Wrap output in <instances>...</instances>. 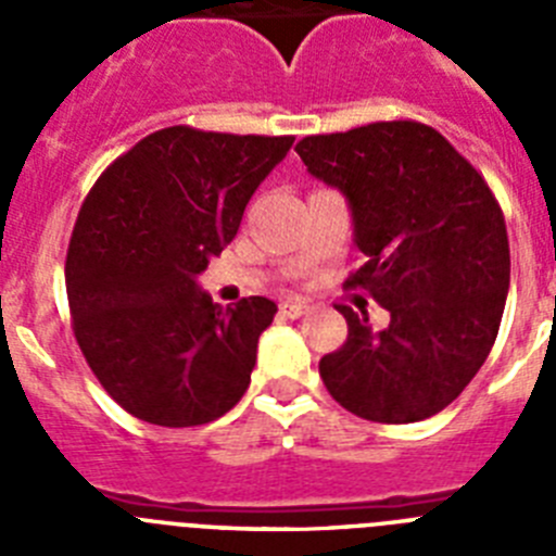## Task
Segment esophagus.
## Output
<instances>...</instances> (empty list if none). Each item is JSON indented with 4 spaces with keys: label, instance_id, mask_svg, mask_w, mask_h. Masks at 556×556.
<instances>
[{
    "label": "esophagus",
    "instance_id": "1",
    "mask_svg": "<svg viewBox=\"0 0 556 556\" xmlns=\"http://www.w3.org/2000/svg\"><path fill=\"white\" fill-rule=\"evenodd\" d=\"M281 314L283 317H292V320H298V317H303V314H308V306L301 301H283L281 303Z\"/></svg>",
    "mask_w": 556,
    "mask_h": 556
}]
</instances>
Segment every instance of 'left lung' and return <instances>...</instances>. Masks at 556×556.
I'll return each instance as SVG.
<instances>
[{
  "label": "left lung",
  "instance_id": "8db88e82",
  "mask_svg": "<svg viewBox=\"0 0 556 556\" xmlns=\"http://www.w3.org/2000/svg\"><path fill=\"white\" fill-rule=\"evenodd\" d=\"M294 150L351 205L367 262L345 287L390 312V326L372 331L367 312L337 306L348 339L320 358L323 384L376 424L443 412L484 365L509 292L507 225L488 180L412 119L306 136Z\"/></svg>",
  "mask_w": 556,
  "mask_h": 556
}]
</instances>
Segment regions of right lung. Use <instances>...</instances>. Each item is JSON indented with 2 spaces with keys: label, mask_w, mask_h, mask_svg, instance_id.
Returning a JSON list of instances; mask_svg holds the SVG:
<instances>
[{
  "label": "right lung",
  "mask_w": 556,
  "mask_h": 556,
  "mask_svg": "<svg viewBox=\"0 0 556 556\" xmlns=\"http://www.w3.org/2000/svg\"><path fill=\"white\" fill-rule=\"evenodd\" d=\"M292 141L164 127L113 161L83 200L66 253L72 328L97 381L132 417L203 426L248 390L278 306L244 298L223 308L198 275L233 242Z\"/></svg>",
  "instance_id": "right-lung-1"
}]
</instances>
